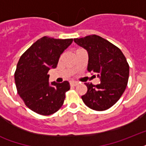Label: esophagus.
Listing matches in <instances>:
<instances>
[{
    "label": "esophagus",
    "instance_id": "obj_1",
    "mask_svg": "<svg viewBox=\"0 0 146 146\" xmlns=\"http://www.w3.org/2000/svg\"><path fill=\"white\" fill-rule=\"evenodd\" d=\"M78 82H76V81H70V85L71 86H76Z\"/></svg>",
    "mask_w": 146,
    "mask_h": 146
}]
</instances>
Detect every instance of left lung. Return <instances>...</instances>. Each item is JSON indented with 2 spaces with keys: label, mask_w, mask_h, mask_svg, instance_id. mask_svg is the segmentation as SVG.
Masks as SVG:
<instances>
[{
  "label": "left lung",
  "mask_w": 146,
  "mask_h": 146,
  "mask_svg": "<svg viewBox=\"0 0 146 146\" xmlns=\"http://www.w3.org/2000/svg\"><path fill=\"white\" fill-rule=\"evenodd\" d=\"M74 42L87 50V70L96 73L101 81L96 86L85 83L88 90L82 96V101L95 111L110 108L120 99L127 88L129 66L126 57L120 48L98 35L74 38Z\"/></svg>",
  "instance_id": "8db88e82"
}]
</instances>
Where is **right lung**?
<instances>
[{
	"label": "right lung",
	"instance_id": "right-lung-1",
	"mask_svg": "<svg viewBox=\"0 0 146 146\" xmlns=\"http://www.w3.org/2000/svg\"><path fill=\"white\" fill-rule=\"evenodd\" d=\"M73 42V38H41L23 54L15 71L17 92L29 108L41 115L57 112L64 104L70 83H49L50 69L57 67L60 54Z\"/></svg>",
	"mask_w": 146,
	"mask_h": 146
}]
</instances>
